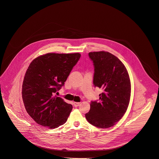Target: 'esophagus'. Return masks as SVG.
Instances as JSON below:
<instances>
[{
	"mask_svg": "<svg viewBox=\"0 0 159 159\" xmlns=\"http://www.w3.org/2000/svg\"><path fill=\"white\" fill-rule=\"evenodd\" d=\"M80 103L79 102H74V106L75 107H79L80 105Z\"/></svg>",
	"mask_w": 159,
	"mask_h": 159,
	"instance_id": "34e87169",
	"label": "esophagus"
}]
</instances>
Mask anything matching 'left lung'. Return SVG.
Masks as SVG:
<instances>
[{
  "mask_svg": "<svg viewBox=\"0 0 159 159\" xmlns=\"http://www.w3.org/2000/svg\"><path fill=\"white\" fill-rule=\"evenodd\" d=\"M90 59L94 67L93 84L103 92L99 100L91 102L85 118L92 125L108 128L122 119L131 97V81L122 61L113 54L105 51L91 52Z\"/></svg>",
  "mask_w": 159,
  "mask_h": 159,
  "instance_id": "obj_1",
  "label": "left lung"
}]
</instances>
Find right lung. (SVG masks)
Wrapping results in <instances>:
<instances>
[{"label": "right lung", "instance_id": "add662e5", "mask_svg": "<svg viewBox=\"0 0 159 159\" xmlns=\"http://www.w3.org/2000/svg\"><path fill=\"white\" fill-rule=\"evenodd\" d=\"M80 54L47 53L34 59L26 70L22 98L28 115L38 124L50 129L64 124L72 110L54 93L64 85Z\"/></svg>", "mask_w": 159, "mask_h": 159}]
</instances>
